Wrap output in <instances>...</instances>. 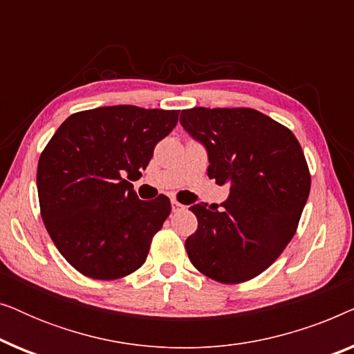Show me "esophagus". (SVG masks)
I'll use <instances>...</instances> for the list:
<instances>
[{
	"instance_id": "1",
	"label": "esophagus",
	"mask_w": 354,
	"mask_h": 354,
	"mask_svg": "<svg viewBox=\"0 0 354 354\" xmlns=\"http://www.w3.org/2000/svg\"><path fill=\"white\" fill-rule=\"evenodd\" d=\"M171 203H172V211H174V212H178V211L185 209V206H183L182 203H178L177 200H172Z\"/></svg>"
}]
</instances>
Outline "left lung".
<instances>
[{"label":"left lung","instance_id":"left-lung-1","mask_svg":"<svg viewBox=\"0 0 354 354\" xmlns=\"http://www.w3.org/2000/svg\"><path fill=\"white\" fill-rule=\"evenodd\" d=\"M182 127L207 149V176L229 185L224 209L195 205L185 240L192 264L216 282L263 274L297 234L311 174L292 130L251 108L183 109Z\"/></svg>","mask_w":354,"mask_h":354}]
</instances>
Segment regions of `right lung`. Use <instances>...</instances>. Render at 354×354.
I'll list each match as a JSON object with an SVG mask.
<instances>
[{"label":"right lung","mask_w":354,"mask_h":354,"mask_svg":"<svg viewBox=\"0 0 354 354\" xmlns=\"http://www.w3.org/2000/svg\"><path fill=\"white\" fill-rule=\"evenodd\" d=\"M180 111L120 104L67 118L37 167L41 219L64 259L85 277L115 280L142 268L171 200L137 196L154 147L172 132Z\"/></svg>","instance_id":"add662e5"}]
</instances>
